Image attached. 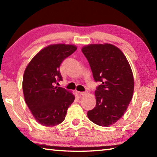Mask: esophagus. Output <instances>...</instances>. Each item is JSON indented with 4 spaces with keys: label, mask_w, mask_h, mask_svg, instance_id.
<instances>
[{
    "label": "esophagus",
    "mask_w": 157,
    "mask_h": 157,
    "mask_svg": "<svg viewBox=\"0 0 157 157\" xmlns=\"http://www.w3.org/2000/svg\"><path fill=\"white\" fill-rule=\"evenodd\" d=\"M87 94H88V92H87V91H82V92H79V94H80L81 95H82V96H84V95H86Z\"/></svg>",
    "instance_id": "esophagus-1"
}]
</instances>
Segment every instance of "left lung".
I'll list each match as a JSON object with an SVG mask.
<instances>
[{
	"label": "left lung",
	"mask_w": 157,
	"mask_h": 157,
	"mask_svg": "<svg viewBox=\"0 0 157 157\" xmlns=\"http://www.w3.org/2000/svg\"><path fill=\"white\" fill-rule=\"evenodd\" d=\"M95 82L100 85L95 91L96 106L87 112L89 120L109 127L124 115L134 89L133 73L123 52L110 44H89L82 47Z\"/></svg>",
	"instance_id": "left-lung-1"
}]
</instances>
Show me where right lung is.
Listing matches in <instances>:
<instances>
[{
	"label": "right lung",
	"mask_w": 157,
	"mask_h": 157,
	"mask_svg": "<svg viewBox=\"0 0 157 157\" xmlns=\"http://www.w3.org/2000/svg\"><path fill=\"white\" fill-rule=\"evenodd\" d=\"M77 50L72 44L49 45L41 49L26 66L23 78L25 103L36 122L45 127L62 123L75 95L55 86L62 80L59 66Z\"/></svg>",
	"instance_id": "right-lung-1"
}]
</instances>
